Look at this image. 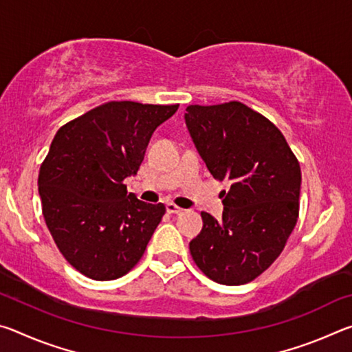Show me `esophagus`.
<instances>
[{"label": "esophagus", "instance_id": "1", "mask_svg": "<svg viewBox=\"0 0 352 352\" xmlns=\"http://www.w3.org/2000/svg\"><path fill=\"white\" fill-rule=\"evenodd\" d=\"M166 210H168L169 214H182L183 212L182 208L177 206L175 204H172V201H168V204H166Z\"/></svg>", "mask_w": 352, "mask_h": 352}]
</instances>
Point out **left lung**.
I'll use <instances>...</instances> for the list:
<instances>
[{"instance_id":"8db88e82","label":"left lung","mask_w":352,"mask_h":352,"mask_svg":"<svg viewBox=\"0 0 352 352\" xmlns=\"http://www.w3.org/2000/svg\"><path fill=\"white\" fill-rule=\"evenodd\" d=\"M184 122L208 170L230 182L222 219L201 211L190 256L212 281L237 285L269 269L300 210L301 169L276 126L241 102L189 105Z\"/></svg>"}]
</instances>
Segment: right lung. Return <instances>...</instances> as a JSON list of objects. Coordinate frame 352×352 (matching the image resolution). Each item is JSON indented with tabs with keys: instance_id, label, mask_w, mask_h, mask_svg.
Listing matches in <instances>:
<instances>
[{
	"instance_id": "obj_1",
	"label": "right lung",
	"mask_w": 352,
	"mask_h": 352,
	"mask_svg": "<svg viewBox=\"0 0 352 352\" xmlns=\"http://www.w3.org/2000/svg\"><path fill=\"white\" fill-rule=\"evenodd\" d=\"M177 105L107 102L58 129L38 175L47 230L71 265L96 281L138 264L166 212L127 194L158 126Z\"/></svg>"
}]
</instances>
